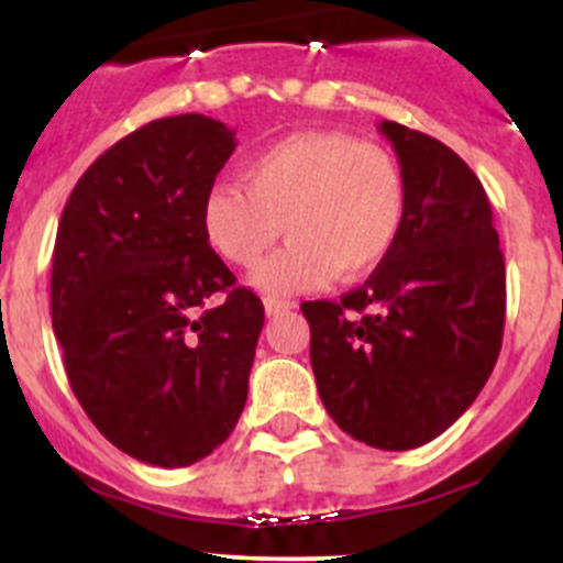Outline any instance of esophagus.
<instances>
[{
    "label": "esophagus",
    "mask_w": 563,
    "mask_h": 563,
    "mask_svg": "<svg viewBox=\"0 0 563 563\" xmlns=\"http://www.w3.org/2000/svg\"><path fill=\"white\" fill-rule=\"evenodd\" d=\"M294 308H297V302H291V299H277V297L264 299L266 316H280V313H288V310H294Z\"/></svg>",
    "instance_id": "obj_1"
}]
</instances>
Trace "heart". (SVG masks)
Masks as SVG:
<instances>
[{"label": "heart", "mask_w": 563, "mask_h": 563, "mask_svg": "<svg viewBox=\"0 0 563 563\" xmlns=\"http://www.w3.org/2000/svg\"><path fill=\"white\" fill-rule=\"evenodd\" d=\"M406 176L384 146L332 130L275 141L220 181L201 203L207 242L229 264L255 266L286 234V247L255 275L266 291H305L338 275L376 269L406 223Z\"/></svg>", "instance_id": "b5f03b06"}]
</instances>
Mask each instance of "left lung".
<instances>
[{
	"label": "left lung",
	"mask_w": 563,
	"mask_h": 563,
	"mask_svg": "<svg viewBox=\"0 0 563 563\" xmlns=\"http://www.w3.org/2000/svg\"><path fill=\"white\" fill-rule=\"evenodd\" d=\"M406 176L391 253L338 302H302L310 365L329 417L389 452L444 433L496 367L507 269L476 174L441 141L382 122Z\"/></svg>",
	"instance_id": "8db88e82"
}]
</instances>
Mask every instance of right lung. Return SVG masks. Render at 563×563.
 Wrapping results in <instances>:
<instances>
[{
	"instance_id": "obj_1",
	"label": "right lung",
	"mask_w": 563,
	"mask_h": 563,
	"mask_svg": "<svg viewBox=\"0 0 563 563\" xmlns=\"http://www.w3.org/2000/svg\"><path fill=\"white\" fill-rule=\"evenodd\" d=\"M234 146L203 113L155 119L84 172L56 229L51 321L67 382L141 463L207 457L245 408L264 305L201 225Z\"/></svg>"
}]
</instances>
